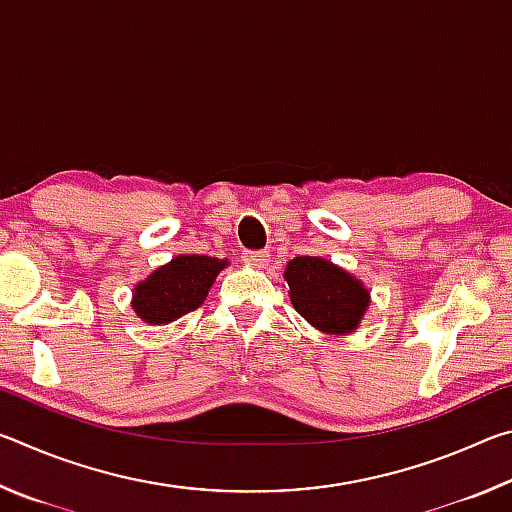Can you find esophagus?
Returning a JSON list of instances; mask_svg holds the SVG:
<instances>
[{"label": "esophagus", "instance_id": "obj_1", "mask_svg": "<svg viewBox=\"0 0 512 512\" xmlns=\"http://www.w3.org/2000/svg\"><path fill=\"white\" fill-rule=\"evenodd\" d=\"M241 257H244L246 264L255 266V268H264L266 262H268L266 250H244V255H241Z\"/></svg>", "mask_w": 512, "mask_h": 512}]
</instances>
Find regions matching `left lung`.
Here are the masks:
<instances>
[{
  "label": "left lung",
  "mask_w": 512,
  "mask_h": 512,
  "mask_svg": "<svg viewBox=\"0 0 512 512\" xmlns=\"http://www.w3.org/2000/svg\"><path fill=\"white\" fill-rule=\"evenodd\" d=\"M291 302L302 318L329 334L357 329L368 307V291L357 277L320 257H296L284 273Z\"/></svg>",
  "instance_id": "obj_1"
}]
</instances>
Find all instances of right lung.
I'll return each instance as SVG.
<instances>
[{"label": "right lung", "mask_w": 512, "mask_h": 512, "mask_svg": "<svg viewBox=\"0 0 512 512\" xmlns=\"http://www.w3.org/2000/svg\"><path fill=\"white\" fill-rule=\"evenodd\" d=\"M223 259L205 255H180L167 266H160L144 282L137 284L133 296L135 314L151 325L171 323L203 305L221 268Z\"/></svg>", "instance_id": "add662e5"}]
</instances>
